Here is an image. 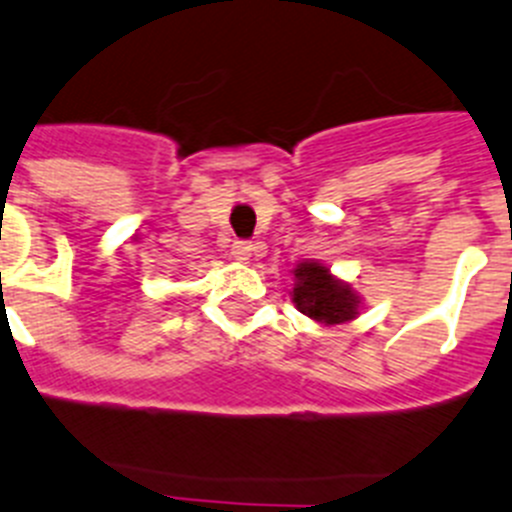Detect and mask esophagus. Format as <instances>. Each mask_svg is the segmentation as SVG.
Here are the masks:
<instances>
[{
  "label": "esophagus",
  "instance_id": "obj_1",
  "mask_svg": "<svg viewBox=\"0 0 512 512\" xmlns=\"http://www.w3.org/2000/svg\"><path fill=\"white\" fill-rule=\"evenodd\" d=\"M252 250H255V247H252L250 242H234V245H232V257H234V260L247 262V260H250Z\"/></svg>",
  "mask_w": 512,
  "mask_h": 512
}]
</instances>
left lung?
Returning <instances> with one entry per match:
<instances>
[{
	"instance_id": "1",
	"label": "left lung",
	"mask_w": 512,
	"mask_h": 512,
	"mask_svg": "<svg viewBox=\"0 0 512 512\" xmlns=\"http://www.w3.org/2000/svg\"><path fill=\"white\" fill-rule=\"evenodd\" d=\"M295 285L290 290L295 308L321 326H338L353 321L361 310V295L348 283L331 275L323 262L305 260L293 270Z\"/></svg>"
}]
</instances>
